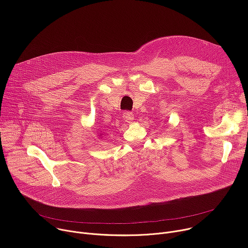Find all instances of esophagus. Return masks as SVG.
Segmentation results:
<instances>
[{
	"mask_svg": "<svg viewBox=\"0 0 248 248\" xmlns=\"http://www.w3.org/2000/svg\"><path fill=\"white\" fill-rule=\"evenodd\" d=\"M123 119L126 122V123H132V121L134 120V116H133V114L131 113V112H129V111H125V112H124V114H123Z\"/></svg>",
	"mask_w": 248,
	"mask_h": 248,
	"instance_id": "34e87169",
	"label": "esophagus"
}]
</instances>
